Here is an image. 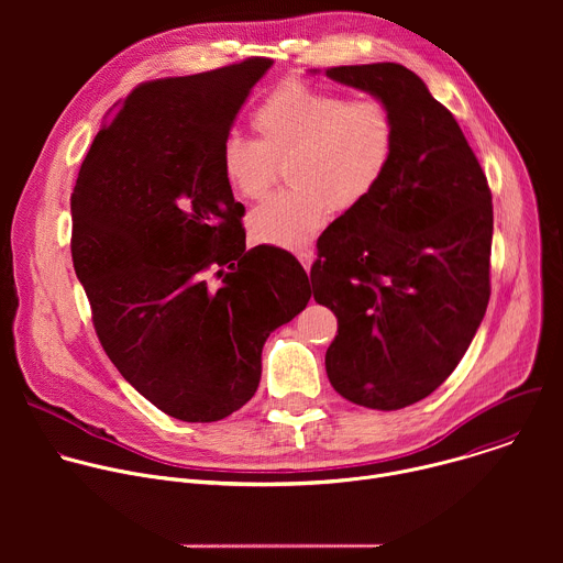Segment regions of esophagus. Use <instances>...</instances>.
Masks as SVG:
<instances>
[{
	"label": "esophagus",
	"mask_w": 563,
	"mask_h": 563,
	"mask_svg": "<svg viewBox=\"0 0 563 563\" xmlns=\"http://www.w3.org/2000/svg\"><path fill=\"white\" fill-rule=\"evenodd\" d=\"M296 256H298L300 265H302V267L309 272V269H311V265H313V258H316V254H313L311 250H302V252H298Z\"/></svg>",
	"instance_id": "esophagus-1"
}]
</instances>
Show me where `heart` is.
I'll return each instance as SVG.
<instances>
[{"instance_id":"obj_1","label":"heart","mask_w":563,"mask_h":563,"mask_svg":"<svg viewBox=\"0 0 563 563\" xmlns=\"http://www.w3.org/2000/svg\"><path fill=\"white\" fill-rule=\"evenodd\" d=\"M254 140L229 135L220 172L235 196L261 200L287 165L291 189L256 207L247 227L258 245L298 252L330 211H352L385 180L396 151L391 109L372 96L341 93L287 79L252 113Z\"/></svg>"}]
</instances>
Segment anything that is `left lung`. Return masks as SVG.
Instances as JSON below:
<instances>
[{
    "label": "left lung",
    "instance_id": "8db88e82",
    "mask_svg": "<svg viewBox=\"0 0 563 563\" xmlns=\"http://www.w3.org/2000/svg\"><path fill=\"white\" fill-rule=\"evenodd\" d=\"M325 75L383 100L396 120L385 180L318 238L313 298L339 318L325 367L352 404L400 410L454 372L484 320L493 196L454 115L417 73L378 62Z\"/></svg>",
    "mask_w": 563,
    "mask_h": 563
}]
</instances>
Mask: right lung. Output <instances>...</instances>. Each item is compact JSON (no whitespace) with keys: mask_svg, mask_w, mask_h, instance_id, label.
<instances>
[{"mask_svg":"<svg viewBox=\"0 0 563 563\" xmlns=\"http://www.w3.org/2000/svg\"><path fill=\"white\" fill-rule=\"evenodd\" d=\"M272 64L140 85L98 131L70 196L73 265L107 356L187 423L247 404L267 336L311 296L291 254L245 247V207L220 172V146Z\"/></svg>","mask_w":563,"mask_h":563,"instance_id":"obj_1","label":"right lung"}]
</instances>
